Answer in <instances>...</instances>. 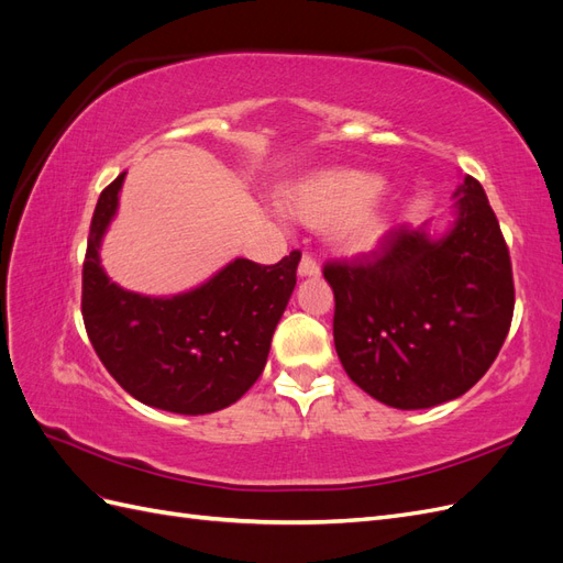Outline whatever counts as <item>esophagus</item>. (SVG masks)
Masks as SVG:
<instances>
[{
  "label": "esophagus",
  "instance_id": "1",
  "mask_svg": "<svg viewBox=\"0 0 563 563\" xmlns=\"http://www.w3.org/2000/svg\"><path fill=\"white\" fill-rule=\"evenodd\" d=\"M298 275L300 277H319L321 275V267H319V263L312 258L310 253L302 255V261L298 265Z\"/></svg>",
  "mask_w": 563,
  "mask_h": 563
}]
</instances>
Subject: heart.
<instances>
[{
    "mask_svg": "<svg viewBox=\"0 0 563 563\" xmlns=\"http://www.w3.org/2000/svg\"><path fill=\"white\" fill-rule=\"evenodd\" d=\"M380 174L364 168H327L305 178L288 195V211L310 228H334L335 242L347 255H366L383 246L391 230V209L378 201Z\"/></svg>",
    "mask_w": 563,
    "mask_h": 563,
    "instance_id": "heart-1",
    "label": "heart"
}]
</instances>
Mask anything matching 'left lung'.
Listing matches in <instances>:
<instances>
[{"label":"left lung","mask_w":563,"mask_h":563,"mask_svg":"<svg viewBox=\"0 0 563 563\" xmlns=\"http://www.w3.org/2000/svg\"><path fill=\"white\" fill-rule=\"evenodd\" d=\"M340 364L366 395L401 411L432 408L479 380L505 343L515 282L479 180L453 192V220L399 225L352 263H327Z\"/></svg>","instance_id":"left-lung-1"}]
</instances>
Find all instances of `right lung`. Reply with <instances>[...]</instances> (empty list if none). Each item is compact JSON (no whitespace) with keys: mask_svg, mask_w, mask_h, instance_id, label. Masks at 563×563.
<instances>
[{"mask_svg":"<svg viewBox=\"0 0 563 563\" xmlns=\"http://www.w3.org/2000/svg\"><path fill=\"white\" fill-rule=\"evenodd\" d=\"M126 174L98 197L81 272V314L98 360L133 399L183 416L242 399L265 368L296 286L300 253L277 265L234 258L190 291L152 298L117 286L100 246Z\"/></svg>","mask_w":563,"mask_h":563,"instance_id":"1","label":"right lung"}]
</instances>
